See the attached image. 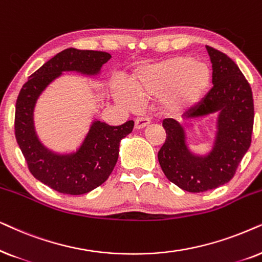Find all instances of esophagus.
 Returning a JSON list of instances; mask_svg holds the SVG:
<instances>
[{
  "label": "esophagus",
  "mask_w": 262,
  "mask_h": 262,
  "mask_svg": "<svg viewBox=\"0 0 262 262\" xmlns=\"http://www.w3.org/2000/svg\"><path fill=\"white\" fill-rule=\"evenodd\" d=\"M149 123H151L149 118H147V117H138L137 120H135V128L142 129V128L147 127Z\"/></svg>",
  "instance_id": "obj_1"
}]
</instances>
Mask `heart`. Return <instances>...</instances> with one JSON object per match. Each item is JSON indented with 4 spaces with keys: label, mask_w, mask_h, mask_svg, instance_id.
Instances as JSON below:
<instances>
[{
    "label": "heart",
    "mask_w": 262,
    "mask_h": 262,
    "mask_svg": "<svg viewBox=\"0 0 262 262\" xmlns=\"http://www.w3.org/2000/svg\"><path fill=\"white\" fill-rule=\"evenodd\" d=\"M130 90L118 86V102L135 109L139 100L158 99L169 116L181 117L200 105L212 85V71L189 55H176L139 67L129 79Z\"/></svg>",
    "instance_id": "b5f03b06"
}]
</instances>
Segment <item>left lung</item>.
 <instances>
[{"label": "left lung", "mask_w": 262, "mask_h": 262, "mask_svg": "<svg viewBox=\"0 0 262 262\" xmlns=\"http://www.w3.org/2000/svg\"><path fill=\"white\" fill-rule=\"evenodd\" d=\"M212 62L213 87L196 109L184 115L194 121L217 114L213 147L198 156L188 148L182 124L165 118L166 139L158 152V160L167 180L181 189L201 193L228 183L252 142L254 102L249 82L229 56L206 45Z\"/></svg>", "instance_id": "8db88e82"}]
</instances>
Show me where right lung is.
Segmentation results:
<instances>
[{"instance_id":"add662e5","label":"right lung","mask_w":262,"mask_h":262,"mask_svg":"<svg viewBox=\"0 0 262 262\" xmlns=\"http://www.w3.org/2000/svg\"><path fill=\"white\" fill-rule=\"evenodd\" d=\"M110 58L111 55L104 51L66 49L34 72L17 96L14 122L17 145L31 173L58 193L86 194L105 182L117 163L120 142L132 133L134 122L109 125L93 121L80 147L60 155L48 149L38 139L34 106L41 92L63 72L97 75Z\"/></svg>"}]
</instances>
